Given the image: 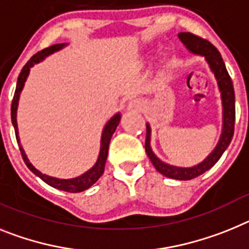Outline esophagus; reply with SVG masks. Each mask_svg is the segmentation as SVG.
Returning a JSON list of instances; mask_svg holds the SVG:
<instances>
[{
  "label": "esophagus",
  "mask_w": 249,
  "mask_h": 249,
  "mask_svg": "<svg viewBox=\"0 0 249 249\" xmlns=\"http://www.w3.org/2000/svg\"><path fill=\"white\" fill-rule=\"evenodd\" d=\"M144 103H142V100H138V99H134V100H131L130 103L127 104L126 109L129 110V111H142L144 110Z\"/></svg>",
  "instance_id": "34e87169"
}]
</instances>
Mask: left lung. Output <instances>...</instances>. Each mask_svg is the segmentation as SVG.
<instances>
[{
    "label": "left lung",
    "instance_id": "8db88e82",
    "mask_svg": "<svg viewBox=\"0 0 249 249\" xmlns=\"http://www.w3.org/2000/svg\"><path fill=\"white\" fill-rule=\"evenodd\" d=\"M178 37L189 53L204 57L205 62L208 64L211 71L214 73L218 89H219L220 92V99H222V120H223L222 133H220L219 140H218L215 148L212 150V153H209V155L205 158L204 160L198 163L196 165L185 168V166H176L164 163L163 160H160L154 154V151H153L150 145L151 127L150 124L146 123L145 151L153 165L155 166V169L160 174H163L164 177L177 179V180H189V179L196 178L200 174L211 169L212 166L219 160V158L223 155L226 149L228 148V145L232 142L235 120L234 89H233L232 80L229 77L228 71H227L226 65H224L219 51L209 41L203 40V38L198 37V36L190 34V32H180V34H178Z\"/></svg>",
    "mask_w": 249,
    "mask_h": 249
}]
</instances>
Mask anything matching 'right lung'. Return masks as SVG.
Listing matches in <instances>:
<instances>
[{"instance_id":"1","label":"right lung","mask_w":249,"mask_h":249,"mask_svg":"<svg viewBox=\"0 0 249 249\" xmlns=\"http://www.w3.org/2000/svg\"><path fill=\"white\" fill-rule=\"evenodd\" d=\"M66 46H68V44H56V45H53V46L47 47V49L42 50V51H38V53H35L31 59H30V61L23 66L20 75H18V79H17L16 91H15L14 100H12V105H11V120H12V125H14L15 127L16 139H17V142H18V146H20V151H21V155H22L23 158V161H25L27 168L34 173L35 176H37L38 178L42 179V180H44L46 184H49L50 187L56 188V189H59V190H64V192H69V193H80V192H84V190L89 189V188L91 187L94 183H96L98 179L104 174L105 163H107V151H109L110 140H111L112 134L115 133L116 127H118L119 123H120V119H122L120 112L114 114V115L107 120L105 126H104L103 133H101V139H100V151H99L96 163H95L90 169L86 170L85 173H83L81 176L75 177V178H69V179L55 178V177L47 176V174H44V173H41L38 169H36V168L30 163L29 158H27L22 145H21L20 137H18V126H17V107H18L20 95H21V91L23 90L26 80H27V77H29V73H30V70H31V68L35 64H38V62L44 61L47 56L57 53V51H60V50H62Z\"/></svg>"}]
</instances>
